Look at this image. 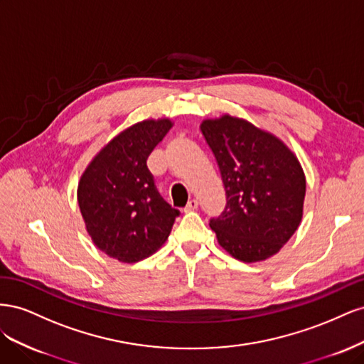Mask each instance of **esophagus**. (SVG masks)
Returning <instances> with one entry per match:
<instances>
[{"instance_id":"1","label":"esophagus","mask_w":364,"mask_h":364,"mask_svg":"<svg viewBox=\"0 0 364 364\" xmlns=\"http://www.w3.org/2000/svg\"><path fill=\"white\" fill-rule=\"evenodd\" d=\"M197 206H199V202H197L196 199H191V200H188V203H186V206H185V213L194 211V209H197Z\"/></svg>"}]
</instances>
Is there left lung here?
Instances as JSON below:
<instances>
[{
  "mask_svg": "<svg viewBox=\"0 0 364 364\" xmlns=\"http://www.w3.org/2000/svg\"><path fill=\"white\" fill-rule=\"evenodd\" d=\"M200 130L226 191L223 214L209 223L218 245L243 262L277 255L304 215L306 181L296 153L272 132L230 114L205 118Z\"/></svg>",
  "mask_w": 364,
  "mask_h": 364,
  "instance_id": "obj_1",
  "label": "left lung"
}]
</instances>
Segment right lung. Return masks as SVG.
<instances>
[{
    "label": "right lung",
    "mask_w": 364,
    "mask_h": 364,
    "mask_svg": "<svg viewBox=\"0 0 364 364\" xmlns=\"http://www.w3.org/2000/svg\"><path fill=\"white\" fill-rule=\"evenodd\" d=\"M170 118H146L119 132L86 165L77 202L95 247L119 262L153 255L179 215L162 200L147 158L173 127Z\"/></svg>",
    "instance_id": "obj_1"
}]
</instances>
